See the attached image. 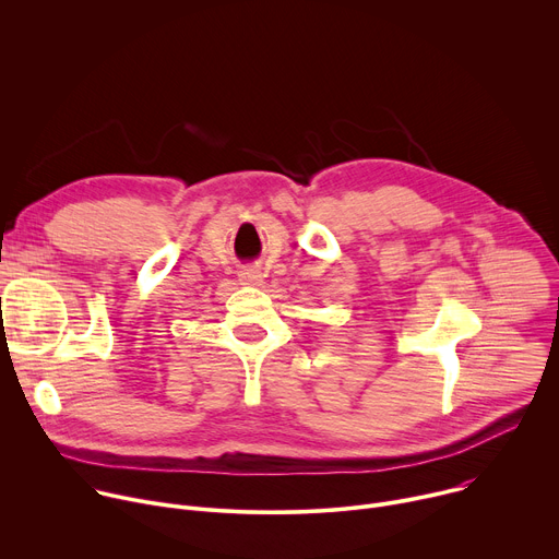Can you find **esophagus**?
<instances>
[{
	"label": "esophagus",
	"mask_w": 559,
	"mask_h": 559,
	"mask_svg": "<svg viewBox=\"0 0 559 559\" xmlns=\"http://www.w3.org/2000/svg\"><path fill=\"white\" fill-rule=\"evenodd\" d=\"M241 281H243L246 285H259V283L263 281V276H261L259 270H243V272H241Z\"/></svg>",
	"instance_id": "1"
}]
</instances>
